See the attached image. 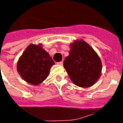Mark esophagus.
Here are the masks:
<instances>
[{"label":"esophagus","mask_w":123,"mask_h":123,"mask_svg":"<svg viewBox=\"0 0 123 123\" xmlns=\"http://www.w3.org/2000/svg\"><path fill=\"white\" fill-rule=\"evenodd\" d=\"M57 64H58V65H63V61H61V62H58Z\"/></svg>","instance_id":"esophagus-1"}]
</instances>
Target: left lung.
Segmentation results:
<instances>
[{"mask_svg": "<svg viewBox=\"0 0 123 123\" xmlns=\"http://www.w3.org/2000/svg\"><path fill=\"white\" fill-rule=\"evenodd\" d=\"M69 55L64 67L70 78L76 86L89 87L99 79L102 69L100 58L85 41H76L70 45Z\"/></svg>", "mask_w": 123, "mask_h": 123, "instance_id": "8db88e82", "label": "left lung"}]
</instances>
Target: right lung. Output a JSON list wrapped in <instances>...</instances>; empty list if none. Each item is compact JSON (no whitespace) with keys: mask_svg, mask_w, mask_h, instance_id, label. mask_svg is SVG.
Instances as JSON below:
<instances>
[{"mask_svg":"<svg viewBox=\"0 0 123 123\" xmlns=\"http://www.w3.org/2000/svg\"><path fill=\"white\" fill-rule=\"evenodd\" d=\"M55 62L41 45L31 44L25 49L17 64L21 77L31 84L37 86L49 76Z\"/></svg>","mask_w":123,"mask_h":123,"instance_id":"add662e5","label":"right lung"}]
</instances>
